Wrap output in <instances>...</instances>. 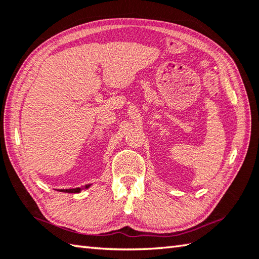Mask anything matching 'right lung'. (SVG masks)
<instances>
[{"mask_svg": "<svg viewBox=\"0 0 259 259\" xmlns=\"http://www.w3.org/2000/svg\"><path fill=\"white\" fill-rule=\"evenodd\" d=\"M91 184L85 185L84 187H76V189H68V190H60V192H65V193H79L83 189H89Z\"/></svg>", "mask_w": 259, "mask_h": 259, "instance_id": "1", "label": "right lung"}]
</instances>
